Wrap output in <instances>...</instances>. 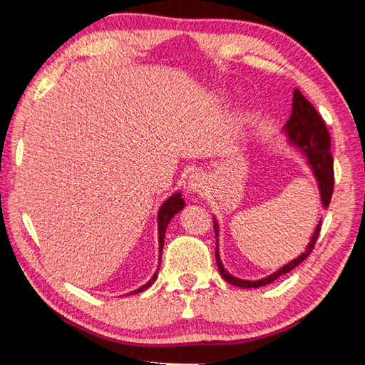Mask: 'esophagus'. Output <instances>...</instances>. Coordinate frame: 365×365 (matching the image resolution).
Wrapping results in <instances>:
<instances>
[{"label":"esophagus","mask_w":365,"mask_h":365,"mask_svg":"<svg viewBox=\"0 0 365 365\" xmlns=\"http://www.w3.org/2000/svg\"><path fill=\"white\" fill-rule=\"evenodd\" d=\"M206 190V178L200 172H196V174L190 175L188 178V191L193 195H201L205 193Z\"/></svg>","instance_id":"obj_1"}]
</instances>
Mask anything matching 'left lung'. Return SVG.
Here are the masks:
<instances>
[{"label":"left lung","mask_w":365,"mask_h":365,"mask_svg":"<svg viewBox=\"0 0 365 365\" xmlns=\"http://www.w3.org/2000/svg\"><path fill=\"white\" fill-rule=\"evenodd\" d=\"M283 133L287 135L289 143H292L294 148H298V150L304 154L306 163L309 168H311L312 174L317 180L322 207L327 209L330 205L333 183H335V178H333V158L330 153V135H329V130H327L322 117L319 115L316 108H314L312 104L302 96V93L298 88H294L292 115H289L285 127H283ZM320 225H322V220H319L316 230H314L311 237V242H309L306 246V251L301 252V255L296 259H293V261H289L279 270H275L274 274L264 277V279L243 280V279H237V277H233L230 272L225 270L224 265H222L220 255H219V222L214 217L215 262H217L222 279L240 288H259V287L269 285V283L277 280L279 277L288 274V272L293 270L294 267H298V265L304 261L309 255H311L314 250V245H316L319 238Z\"/></svg>","instance_id":"1"}]
</instances>
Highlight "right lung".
<instances>
[{"mask_svg": "<svg viewBox=\"0 0 365 365\" xmlns=\"http://www.w3.org/2000/svg\"><path fill=\"white\" fill-rule=\"evenodd\" d=\"M185 206V201L182 197V193L180 191H177V193H174L172 196H169L168 200H165L163 202V206L159 207L158 211V238H159V265H158V270L160 267V255H163V246H164V237H165V228H168L169 222L172 220V217H174L175 214H178L183 209ZM158 270L154 272V275L151 277L150 280H148V283H145L143 287H140L138 289H135L133 293H140V292H145V289L150 288L154 282H156L158 279Z\"/></svg>", "mask_w": 365, "mask_h": 365, "instance_id": "obj_1", "label": "right lung"}]
</instances>
